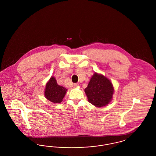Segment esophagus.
<instances>
[{"label":"esophagus","mask_w":156,"mask_h":156,"mask_svg":"<svg viewBox=\"0 0 156 156\" xmlns=\"http://www.w3.org/2000/svg\"><path fill=\"white\" fill-rule=\"evenodd\" d=\"M78 87H79V84H78V83H75L74 84V88H77Z\"/></svg>","instance_id":"1"}]
</instances>
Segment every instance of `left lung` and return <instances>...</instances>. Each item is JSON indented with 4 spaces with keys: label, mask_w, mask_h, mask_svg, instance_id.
<instances>
[{
    "label": "left lung",
    "mask_w": 156,
    "mask_h": 156,
    "mask_svg": "<svg viewBox=\"0 0 156 156\" xmlns=\"http://www.w3.org/2000/svg\"><path fill=\"white\" fill-rule=\"evenodd\" d=\"M114 89L111 81L103 75L95 73L90 80L85 92L89 103L98 108L103 107L111 101Z\"/></svg>",
    "instance_id": "8db88e82"
}]
</instances>
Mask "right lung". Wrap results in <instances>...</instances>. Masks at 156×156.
<instances>
[{"label":"right lung","mask_w":156,"mask_h":156,"mask_svg":"<svg viewBox=\"0 0 156 156\" xmlns=\"http://www.w3.org/2000/svg\"><path fill=\"white\" fill-rule=\"evenodd\" d=\"M67 91L66 88L58 85L55 78L51 76L45 85V97L53 103L58 104L62 102Z\"/></svg>","instance_id":"obj_1"}]
</instances>
